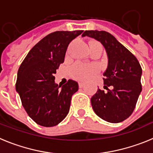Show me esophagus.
Listing matches in <instances>:
<instances>
[{"label": "esophagus", "instance_id": "esophagus-1", "mask_svg": "<svg viewBox=\"0 0 153 153\" xmlns=\"http://www.w3.org/2000/svg\"><path fill=\"white\" fill-rule=\"evenodd\" d=\"M85 85V83H83V82H79V88H82V87H83Z\"/></svg>", "mask_w": 153, "mask_h": 153}]
</instances>
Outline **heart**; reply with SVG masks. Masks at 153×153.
Segmentation results:
<instances>
[{
	"label": "heart",
	"mask_w": 153,
	"mask_h": 153,
	"mask_svg": "<svg viewBox=\"0 0 153 153\" xmlns=\"http://www.w3.org/2000/svg\"><path fill=\"white\" fill-rule=\"evenodd\" d=\"M98 42L91 41L90 42V46L98 45ZM98 71V67L95 64H85L82 63H76L71 67V74L72 76L75 79H88L90 76L95 74Z\"/></svg>",
	"instance_id": "1"
}]
</instances>
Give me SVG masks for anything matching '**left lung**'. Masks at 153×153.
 <instances>
[{
    "instance_id": "1",
    "label": "left lung",
    "mask_w": 153,
    "mask_h": 153,
    "mask_svg": "<svg viewBox=\"0 0 153 153\" xmlns=\"http://www.w3.org/2000/svg\"><path fill=\"white\" fill-rule=\"evenodd\" d=\"M82 36L100 42L109 59L103 74L106 90L98 89L92 97L93 110L105 121L123 122L132 113L142 91L141 66L136 56L111 33L104 30H86Z\"/></svg>"
}]
</instances>
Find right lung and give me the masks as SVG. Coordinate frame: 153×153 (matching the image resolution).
<instances>
[{"mask_svg":"<svg viewBox=\"0 0 153 153\" xmlns=\"http://www.w3.org/2000/svg\"><path fill=\"white\" fill-rule=\"evenodd\" d=\"M83 31H55L47 35L19 67L16 90L28 116L38 125L54 126L68 114L78 83L69 79L60 87L54 83V74L64 61L70 43Z\"/></svg>","mask_w":153,"mask_h":153,"instance_id":"right-lung-1","label":"right lung"}]
</instances>
